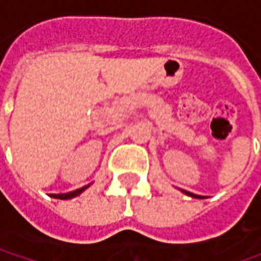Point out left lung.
Returning <instances> with one entry per match:
<instances>
[{"label":"left lung","instance_id":"left-lung-1","mask_svg":"<svg viewBox=\"0 0 261 261\" xmlns=\"http://www.w3.org/2000/svg\"><path fill=\"white\" fill-rule=\"evenodd\" d=\"M185 192L186 195L187 196H192V197H196V199H203L202 196H199V195H195V193H190V192H186V190H183Z\"/></svg>","mask_w":261,"mask_h":261}]
</instances>
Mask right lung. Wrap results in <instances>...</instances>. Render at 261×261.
I'll use <instances>...</instances> for the list:
<instances>
[{
    "label": "right lung",
    "mask_w": 261,
    "mask_h": 261,
    "mask_svg": "<svg viewBox=\"0 0 261 261\" xmlns=\"http://www.w3.org/2000/svg\"><path fill=\"white\" fill-rule=\"evenodd\" d=\"M88 186H84V187H81V189H76V190H74V192H69V193H61V195H50L52 197H55V199H64V200H66V199H72V197H75V196L81 195L84 190H86Z\"/></svg>",
    "instance_id": "right-lung-1"
}]
</instances>
